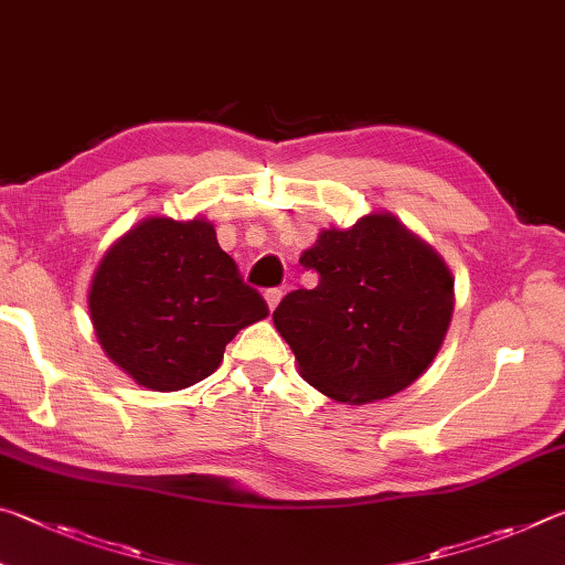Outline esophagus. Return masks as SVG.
<instances>
[{"instance_id":"esophagus-1","label":"esophagus","mask_w":565,"mask_h":565,"mask_svg":"<svg viewBox=\"0 0 565 565\" xmlns=\"http://www.w3.org/2000/svg\"><path fill=\"white\" fill-rule=\"evenodd\" d=\"M281 291L279 289H269V291H266L264 294V299H266V306H269V311H274L276 309V306H279V301H281Z\"/></svg>"}]
</instances>
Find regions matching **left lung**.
Returning <instances> with one entry per match:
<instances>
[{
	"label": "left lung",
	"mask_w": 565,
	"mask_h": 565,
	"mask_svg": "<svg viewBox=\"0 0 565 565\" xmlns=\"http://www.w3.org/2000/svg\"><path fill=\"white\" fill-rule=\"evenodd\" d=\"M299 262L319 284L286 294L274 327L303 381L361 406L398 394L431 366L454 317V276L394 214L323 228Z\"/></svg>",
	"instance_id": "8db88e82"
}]
</instances>
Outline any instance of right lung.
I'll return each mask as SVG.
<instances>
[{"mask_svg": "<svg viewBox=\"0 0 565 565\" xmlns=\"http://www.w3.org/2000/svg\"><path fill=\"white\" fill-rule=\"evenodd\" d=\"M89 313L124 374L169 394L214 374L226 343L269 317V306L244 284L212 222L147 216L104 254Z\"/></svg>", "mask_w": 565, "mask_h": 565, "instance_id": "right-lung-1", "label": "right lung"}]
</instances>
